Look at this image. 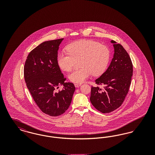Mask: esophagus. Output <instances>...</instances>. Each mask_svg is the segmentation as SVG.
Instances as JSON below:
<instances>
[{
	"mask_svg": "<svg viewBox=\"0 0 155 155\" xmlns=\"http://www.w3.org/2000/svg\"><path fill=\"white\" fill-rule=\"evenodd\" d=\"M81 85V84H74V86H75L76 88H78L79 87H80Z\"/></svg>",
	"mask_w": 155,
	"mask_h": 155,
	"instance_id": "34e87169",
	"label": "esophagus"
}]
</instances>
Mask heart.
Masks as SVG:
<instances>
[{"label": "heart", "instance_id": "1", "mask_svg": "<svg viewBox=\"0 0 155 155\" xmlns=\"http://www.w3.org/2000/svg\"><path fill=\"white\" fill-rule=\"evenodd\" d=\"M67 53L59 52L57 62L63 71H70L74 62L79 60L81 68L75 70L68 75L69 80L74 83H81L92 74L95 76L102 74L107 66L110 53L104 45L92 41L83 39L67 45Z\"/></svg>", "mask_w": 155, "mask_h": 155}]
</instances>
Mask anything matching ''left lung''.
I'll return each instance as SVG.
<instances>
[{"label":"left lung","instance_id":"1","mask_svg":"<svg viewBox=\"0 0 155 155\" xmlns=\"http://www.w3.org/2000/svg\"><path fill=\"white\" fill-rule=\"evenodd\" d=\"M114 48L113 58L107 70L96 79L97 85L91 87L90 101L97 110L109 113L123 103L131 85L133 66L128 53L121 45L111 41Z\"/></svg>","mask_w":155,"mask_h":155}]
</instances>
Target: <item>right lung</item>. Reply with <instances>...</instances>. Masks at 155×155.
<instances>
[{
  "label": "right lung",
  "mask_w": 155,
  "mask_h": 155,
  "mask_svg": "<svg viewBox=\"0 0 155 155\" xmlns=\"http://www.w3.org/2000/svg\"><path fill=\"white\" fill-rule=\"evenodd\" d=\"M63 38L45 41L31 51L26 59L24 75L27 87L42 112L56 117L69 107L75 88L66 78L57 62L59 46ZM64 88L56 91L60 85Z\"/></svg>",
  "instance_id": "obj_1"
}]
</instances>
